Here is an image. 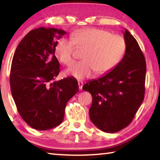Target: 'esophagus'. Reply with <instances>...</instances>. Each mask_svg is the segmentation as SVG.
Instances as JSON below:
<instances>
[{"label":"esophagus","mask_w":160,"mask_h":160,"mask_svg":"<svg viewBox=\"0 0 160 160\" xmlns=\"http://www.w3.org/2000/svg\"><path fill=\"white\" fill-rule=\"evenodd\" d=\"M83 86V82L82 81H78V87H79V90H82Z\"/></svg>","instance_id":"34e87169"}]
</instances>
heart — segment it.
<instances>
[{
    "mask_svg": "<svg viewBox=\"0 0 160 160\" xmlns=\"http://www.w3.org/2000/svg\"><path fill=\"white\" fill-rule=\"evenodd\" d=\"M66 37L59 39L56 45V53L62 63L70 66L74 61L75 45L85 48L82 58L66 70V74L77 79L90 77L95 70L104 74L116 66L126 51L125 39L119 35L96 28L81 29Z\"/></svg>",
    "mask_w": 160,
    "mask_h": 160,
    "instance_id": "obj_1",
    "label": "heart"
}]
</instances>
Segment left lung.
<instances>
[{
  "label": "left lung",
  "instance_id": "1",
  "mask_svg": "<svg viewBox=\"0 0 160 160\" xmlns=\"http://www.w3.org/2000/svg\"><path fill=\"white\" fill-rule=\"evenodd\" d=\"M125 55L114 68L82 87L92 97L90 118L106 132L128 126L144 99L146 63L136 39L125 29Z\"/></svg>",
  "mask_w": 160,
  "mask_h": 160
}]
</instances>
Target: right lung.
I'll list each match as a JSON object with an SVG mask.
<instances>
[{
	"label": "right lung",
	"instance_id": "1",
	"mask_svg": "<svg viewBox=\"0 0 160 160\" xmlns=\"http://www.w3.org/2000/svg\"><path fill=\"white\" fill-rule=\"evenodd\" d=\"M66 34L63 29L52 28L34 29L21 40L12 58L10 75L12 98L23 120L39 131L60 125L67 102L79 90L73 78L54 80L60 72L54 55L56 39Z\"/></svg>",
	"mask_w": 160,
	"mask_h": 160
}]
</instances>
